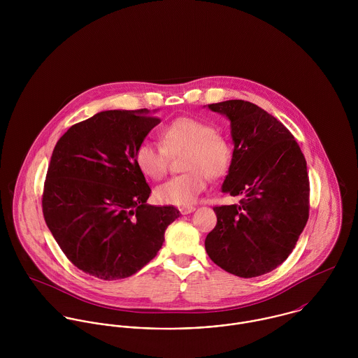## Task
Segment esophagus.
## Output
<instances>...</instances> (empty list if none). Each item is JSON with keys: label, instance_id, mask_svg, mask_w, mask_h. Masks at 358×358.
<instances>
[{"label": "esophagus", "instance_id": "1", "mask_svg": "<svg viewBox=\"0 0 358 358\" xmlns=\"http://www.w3.org/2000/svg\"><path fill=\"white\" fill-rule=\"evenodd\" d=\"M179 210H180V213H182V215H187V213L194 212V210H196V208L190 205V206H182Z\"/></svg>", "mask_w": 358, "mask_h": 358}]
</instances>
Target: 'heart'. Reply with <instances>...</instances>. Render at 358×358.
<instances>
[{
	"label": "heart",
	"instance_id": "heart-1",
	"mask_svg": "<svg viewBox=\"0 0 358 358\" xmlns=\"http://www.w3.org/2000/svg\"><path fill=\"white\" fill-rule=\"evenodd\" d=\"M182 168L187 172L173 176L155 189L158 203L189 206L204 192L210 178L224 176L233 161L229 139L206 121L179 117L159 131V145L142 142L135 152L139 171L149 179H161L169 165V155L183 153Z\"/></svg>",
	"mask_w": 358,
	"mask_h": 358
}]
</instances>
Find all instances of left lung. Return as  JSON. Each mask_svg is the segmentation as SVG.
<instances>
[{
	"mask_svg": "<svg viewBox=\"0 0 358 358\" xmlns=\"http://www.w3.org/2000/svg\"><path fill=\"white\" fill-rule=\"evenodd\" d=\"M208 107L230 120L234 150L222 192L241 200L213 206L217 223L205 238V250L227 273L252 278L278 267L306 226V159L284 124L254 103Z\"/></svg>",
	"mask_w": 358,
	"mask_h": 358,
	"instance_id": "left-lung-1",
	"label": "left lung"
}]
</instances>
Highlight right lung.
<instances>
[{"label":"right lung","instance_id":"obj_1","mask_svg":"<svg viewBox=\"0 0 358 358\" xmlns=\"http://www.w3.org/2000/svg\"><path fill=\"white\" fill-rule=\"evenodd\" d=\"M141 110H107L74 124L57 141L48 166L43 213L67 259L101 280L127 278L146 266L179 217L146 201L150 187L136 148L159 122Z\"/></svg>","mask_w":358,"mask_h":358}]
</instances>
